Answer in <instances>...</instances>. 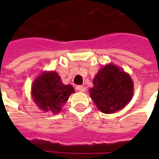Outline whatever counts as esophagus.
I'll use <instances>...</instances> for the list:
<instances>
[{
	"instance_id": "esophagus-1",
	"label": "esophagus",
	"mask_w": 159,
	"mask_h": 159,
	"mask_svg": "<svg viewBox=\"0 0 159 159\" xmlns=\"http://www.w3.org/2000/svg\"><path fill=\"white\" fill-rule=\"evenodd\" d=\"M77 91H79L80 92H86V87H83V86H77Z\"/></svg>"
}]
</instances>
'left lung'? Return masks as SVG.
<instances>
[{
	"mask_svg": "<svg viewBox=\"0 0 159 159\" xmlns=\"http://www.w3.org/2000/svg\"><path fill=\"white\" fill-rule=\"evenodd\" d=\"M90 97L100 111L105 114L116 113L130 102L134 95V82L129 73L112 63L98 71Z\"/></svg>",
	"mask_w": 159,
	"mask_h": 159,
	"instance_id": "obj_1",
	"label": "left lung"
}]
</instances>
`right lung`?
I'll return each instance as SVG.
<instances>
[{
  "label": "right lung",
  "instance_id": "right-lung-1",
  "mask_svg": "<svg viewBox=\"0 0 159 159\" xmlns=\"http://www.w3.org/2000/svg\"><path fill=\"white\" fill-rule=\"evenodd\" d=\"M74 92L72 85H64L55 71H44L35 78L31 86L34 102L43 112L59 113Z\"/></svg>",
  "mask_w": 159,
  "mask_h": 159
}]
</instances>
